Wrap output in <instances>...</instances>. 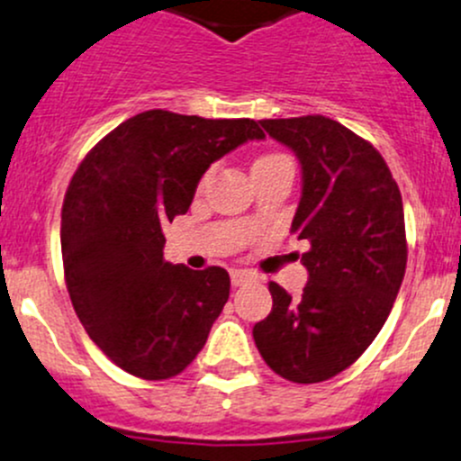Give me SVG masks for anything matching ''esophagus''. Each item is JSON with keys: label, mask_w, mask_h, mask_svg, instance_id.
Instances as JSON below:
<instances>
[{"label": "esophagus", "mask_w": 461, "mask_h": 461, "mask_svg": "<svg viewBox=\"0 0 461 461\" xmlns=\"http://www.w3.org/2000/svg\"><path fill=\"white\" fill-rule=\"evenodd\" d=\"M230 276H231V285H234V287H239V285H243V283L252 281V274L245 272V269H231Z\"/></svg>", "instance_id": "34e87169"}]
</instances>
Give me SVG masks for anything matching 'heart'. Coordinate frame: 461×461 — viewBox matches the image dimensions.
Masks as SVG:
<instances>
[{
	"mask_svg": "<svg viewBox=\"0 0 461 461\" xmlns=\"http://www.w3.org/2000/svg\"><path fill=\"white\" fill-rule=\"evenodd\" d=\"M272 158H278V156H265V158H260V160H257V162H265V160H272Z\"/></svg>",
	"mask_w": 461,
	"mask_h": 461,
	"instance_id": "obj_1",
	"label": "heart"
}]
</instances>
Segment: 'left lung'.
Here are the masks:
<instances>
[{"label":"left lung","mask_w":461,"mask_h":461,"mask_svg":"<svg viewBox=\"0 0 461 461\" xmlns=\"http://www.w3.org/2000/svg\"><path fill=\"white\" fill-rule=\"evenodd\" d=\"M301 165L292 231L308 240L299 299L269 283L272 312L254 325L265 364L294 384H319L355 364L393 310L406 272L397 183L379 151L325 115L260 120Z\"/></svg>","instance_id":"obj_1"}]
</instances>
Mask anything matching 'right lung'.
I'll use <instances>...</instances> for the list:
<instances>
[{
  "label": "right lung",
  "instance_id": "add662e5",
  "mask_svg": "<svg viewBox=\"0 0 461 461\" xmlns=\"http://www.w3.org/2000/svg\"><path fill=\"white\" fill-rule=\"evenodd\" d=\"M263 138L248 118L153 109L77 167L62 207L64 276L88 337L129 375L169 379L203 350L230 299V274L167 263L162 225L187 212L212 162Z\"/></svg>",
  "mask_w": 461,
  "mask_h": 461
}]
</instances>
